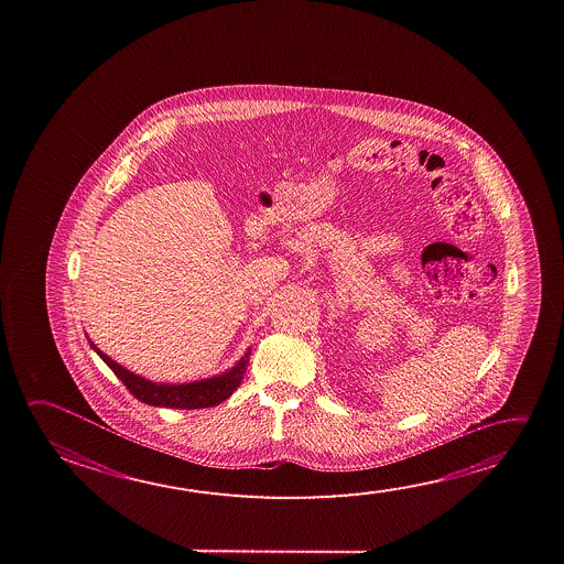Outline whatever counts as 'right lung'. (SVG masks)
<instances>
[{"mask_svg":"<svg viewBox=\"0 0 564 564\" xmlns=\"http://www.w3.org/2000/svg\"><path fill=\"white\" fill-rule=\"evenodd\" d=\"M96 354L102 358L110 370L120 378L121 383L128 388L133 398L139 399L141 403H148L153 406H171V409H204V406H216L230 398L236 389L240 388L243 373L248 370L250 364V351L241 358L240 364L234 370L226 371L223 376L213 379H204L196 383H183V386H159L145 378H139L130 370L121 368L120 364L111 360L110 356H106L104 351L96 348Z\"/></svg>","mask_w":564,"mask_h":564,"instance_id":"add662e5","label":"right lung"}]
</instances>
